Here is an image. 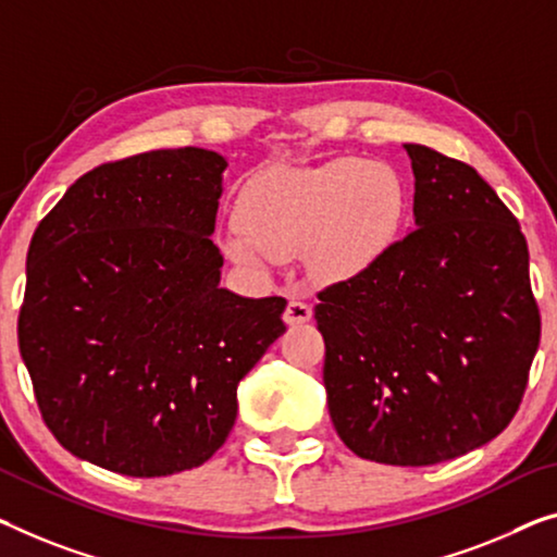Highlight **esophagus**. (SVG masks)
Returning <instances> with one entry per match:
<instances>
[{"instance_id":"obj_1","label":"esophagus","mask_w":557,"mask_h":557,"mask_svg":"<svg viewBox=\"0 0 557 557\" xmlns=\"http://www.w3.org/2000/svg\"><path fill=\"white\" fill-rule=\"evenodd\" d=\"M310 318H312V307L305 300H297V297H293V300L287 302L285 314H282V320H285L287 325H302V322H310Z\"/></svg>"}]
</instances>
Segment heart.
<instances>
[{
  "label": "heart",
  "mask_w": 557,
  "mask_h": 557,
  "mask_svg": "<svg viewBox=\"0 0 557 557\" xmlns=\"http://www.w3.org/2000/svg\"><path fill=\"white\" fill-rule=\"evenodd\" d=\"M405 207L403 182L383 162L337 157L314 168H275L243 189L239 227L222 237V250L250 270L302 252L312 277L350 280L395 245Z\"/></svg>",
  "instance_id": "1"
}]
</instances>
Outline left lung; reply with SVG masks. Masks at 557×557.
<instances>
[{
  "instance_id": "obj_1",
  "label": "left lung",
  "mask_w": 557,
  "mask_h": 557,
  "mask_svg": "<svg viewBox=\"0 0 557 557\" xmlns=\"http://www.w3.org/2000/svg\"><path fill=\"white\" fill-rule=\"evenodd\" d=\"M414 174L400 243L318 295L332 425L364 460L445 462L508 428L541 343L518 220L470 168L403 145Z\"/></svg>"
}]
</instances>
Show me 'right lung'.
Here are the masks:
<instances>
[{
	"label": "right lung",
	"instance_id": "1",
	"mask_svg": "<svg viewBox=\"0 0 557 557\" xmlns=\"http://www.w3.org/2000/svg\"><path fill=\"white\" fill-rule=\"evenodd\" d=\"M227 160L154 149L82 174L27 255L20 352L64 450L129 478L193 470L237 418V385L285 332V297L220 285Z\"/></svg>",
	"mask_w": 557,
	"mask_h": 557
}]
</instances>
